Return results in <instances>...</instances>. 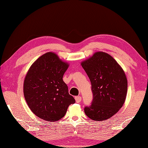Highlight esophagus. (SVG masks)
<instances>
[{"label": "esophagus", "instance_id": "34e87169", "mask_svg": "<svg viewBox=\"0 0 148 148\" xmlns=\"http://www.w3.org/2000/svg\"><path fill=\"white\" fill-rule=\"evenodd\" d=\"M75 99L76 102H77V103H79L80 102L82 101V97L80 96H76L75 97Z\"/></svg>", "mask_w": 148, "mask_h": 148}]
</instances>
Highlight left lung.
<instances>
[{"instance_id": "1", "label": "left lung", "mask_w": 148, "mask_h": 148, "mask_svg": "<svg viewBox=\"0 0 148 148\" xmlns=\"http://www.w3.org/2000/svg\"><path fill=\"white\" fill-rule=\"evenodd\" d=\"M81 64L91 81L93 96L91 104L84 107L85 114L99 122L112 117L126 99L128 83L124 71L103 52H96Z\"/></svg>"}]
</instances>
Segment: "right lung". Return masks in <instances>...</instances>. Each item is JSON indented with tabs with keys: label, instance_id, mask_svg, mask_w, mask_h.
<instances>
[{
	"label": "right lung",
	"instance_id": "right-lung-1",
	"mask_svg": "<svg viewBox=\"0 0 148 148\" xmlns=\"http://www.w3.org/2000/svg\"><path fill=\"white\" fill-rule=\"evenodd\" d=\"M69 64L53 52H47L36 60L25 78L23 92L31 110L49 122L63 118L75 100L69 95L63 76Z\"/></svg>",
	"mask_w": 148,
	"mask_h": 148
}]
</instances>
